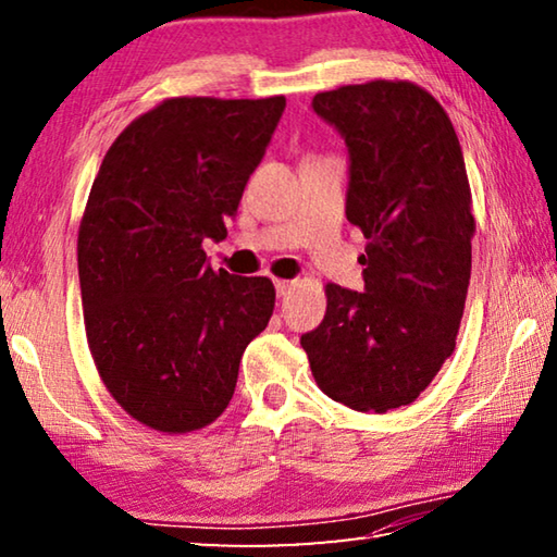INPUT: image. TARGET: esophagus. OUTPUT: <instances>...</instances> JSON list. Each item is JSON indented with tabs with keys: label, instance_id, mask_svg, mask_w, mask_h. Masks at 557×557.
I'll list each match as a JSON object with an SVG mask.
<instances>
[{
	"label": "esophagus",
	"instance_id": "obj_1",
	"mask_svg": "<svg viewBox=\"0 0 557 557\" xmlns=\"http://www.w3.org/2000/svg\"><path fill=\"white\" fill-rule=\"evenodd\" d=\"M292 287H295V285H292V282H287V280H277V282H275L277 297H287L289 292H292Z\"/></svg>",
	"mask_w": 557,
	"mask_h": 557
}]
</instances>
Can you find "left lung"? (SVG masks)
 <instances>
[{"instance_id": "1", "label": "left lung", "mask_w": 557, "mask_h": 557, "mask_svg": "<svg viewBox=\"0 0 557 557\" xmlns=\"http://www.w3.org/2000/svg\"><path fill=\"white\" fill-rule=\"evenodd\" d=\"M348 149L346 219L363 231V292L326 285L301 334L317 385L358 412L410 405L455 351L471 275V191L447 112L408 81L317 92Z\"/></svg>"}]
</instances>
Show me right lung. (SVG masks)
Instances as JSON below:
<instances>
[{"instance_id": "add662e5", "label": "right lung", "mask_w": 557, "mask_h": 557, "mask_svg": "<svg viewBox=\"0 0 557 557\" xmlns=\"http://www.w3.org/2000/svg\"><path fill=\"white\" fill-rule=\"evenodd\" d=\"M285 106L164 100L102 159L78 231L83 317L102 383L147 428L211 425L270 322L272 282L213 272L203 243L228 233Z\"/></svg>"}]
</instances>
